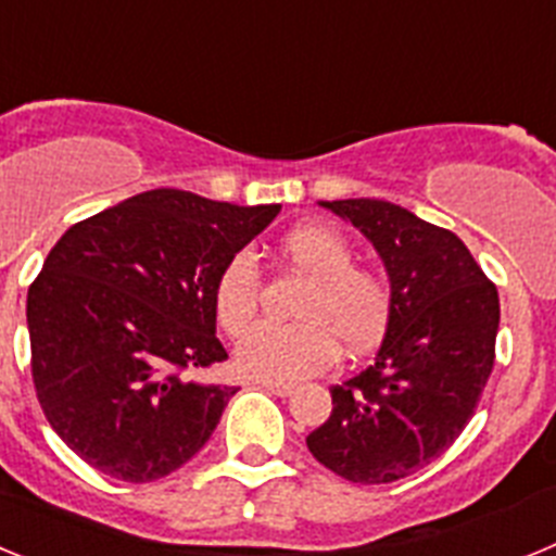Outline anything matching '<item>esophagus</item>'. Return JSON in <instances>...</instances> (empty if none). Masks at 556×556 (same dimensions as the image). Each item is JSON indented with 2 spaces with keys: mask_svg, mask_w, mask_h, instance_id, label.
Listing matches in <instances>:
<instances>
[{
  "mask_svg": "<svg viewBox=\"0 0 556 556\" xmlns=\"http://www.w3.org/2000/svg\"><path fill=\"white\" fill-rule=\"evenodd\" d=\"M262 387L264 390H269V392H275V395H292V390L294 387L292 384H287V381H262Z\"/></svg>",
  "mask_w": 556,
  "mask_h": 556,
  "instance_id": "1",
  "label": "esophagus"
}]
</instances>
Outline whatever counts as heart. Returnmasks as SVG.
I'll return each mask as SVG.
<instances>
[{
    "label": "heart",
    "mask_w": 556,
    "mask_h": 556,
    "mask_svg": "<svg viewBox=\"0 0 556 556\" xmlns=\"http://www.w3.org/2000/svg\"><path fill=\"white\" fill-rule=\"evenodd\" d=\"M287 269L308 278L294 306L298 323H264L236 348L239 372L258 381H298L320 372L345 351H365L381 337L392 308L387 281L376 269L356 264L345 236L328 225H294L278 242ZM264 278L255 255H230L214 281V314L228 337H242L262 306Z\"/></svg>",
    "instance_id": "obj_1"
}]
</instances>
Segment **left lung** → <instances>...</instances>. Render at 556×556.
I'll return each instance as SVG.
<instances>
[{"instance_id": "obj_1", "label": "left lung", "mask_w": 556, "mask_h": 556, "mask_svg": "<svg viewBox=\"0 0 556 556\" xmlns=\"http://www.w3.org/2000/svg\"><path fill=\"white\" fill-rule=\"evenodd\" d=\"M320 205L378 250L392 308L372 365L331 387V417L306 445L353 484H390L448 451L473 417L493 372L498 292L459 236L401 205L370 198Z\"/></svg>"}]
</instances>
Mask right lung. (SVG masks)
<instances>
[{
    "instance_id": "1",
    "label": "right lung",
    "mask_w": 556,
    "mask_h": 556,
    "mask_svg": "<svg viewBox=\"0 0 556 556\" xmlns=\"http://www.w3.org/2000/svg\"><path fill=\"white\" fill-rule=\"evenodd\" d=\"M281 205L152 189L72 225L29 283L38 404L111 479L155 481L198 454L239 387L198 370L228 358L214 281Z\"/></svg>"
}]
</instances>
